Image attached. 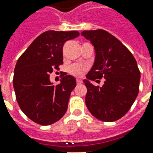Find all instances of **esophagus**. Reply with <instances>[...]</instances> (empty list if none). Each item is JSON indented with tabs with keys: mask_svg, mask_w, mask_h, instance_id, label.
Instances as JSON below:
<instances>
[{
	"mask_svg": "<svg viewBox=\"0 0 153 153\" xmlns=\"http://www.w3.org/2000/svg\"><path fill=\"white\" fill-rule=\"evenodd\" d=\"M76 83L77 84H80V83H82V80L78 79H76Z\"/></svg>",
	"mask_w": 153,
	"mask_h": 153,
	"instance_id": "34e87169",
	"label": "esophagus"
}]
</instances>
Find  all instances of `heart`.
<instances>
[{
	"label": "heart",
	"mask_w": 153,
	"mask_h": 153,
	"mask_svg": "<svg viewBox=\"0 0 153 153\" xmlns=\"http://www.w3.org/2000/svg\"><path fill=\"white\" fill-rule=\"evenodd\" d=\"M84 70H85V67L81 65H73L69 69L70 73L75 76H81L84 72Z\"/></svg>",
	"instance_id": "obj_1"
}]
</instances>
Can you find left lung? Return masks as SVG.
Listing matches in <instances>:
<instances>
[{
  "label": "left lung",
  "mask_w": 153,
  "mask_h": 153,
  "mask_svg": "<svg viewBox=\"0 0 153 153\" xmlns=\"http://www.w3.org/2000/svg\"><path fill=\"white\" fill-rule=\"evenodd\" d=\"M81 35L95 50L93 65L83 83L85 103L90 113L100 120L112 122L123 117L138 96L140 72L134 56L117 38L102 29L85 30ZM104 77L102 87L91 81Z\"/></svg>",
  "instance_id": "obj_1"
}]
</instances>
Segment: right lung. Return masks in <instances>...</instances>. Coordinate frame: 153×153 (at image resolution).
<instances>
[{"label":"right lung","mask_w":153,"mask_h":153,"mask_svg":"<svg viewBox=\"0 0 153 153\" xmlns=\"http://www.w3.org/2000/svg\"><path fill=\"white\" fill-rule=\"evenodd\" d=\"M79 35L78 31L44 32L19 58L13 79L16 100L22 111L37 124L50 125L66 112L75 78L65 74L54 86L50 74L63 64L64 43Z\"/></svg>","instance_id":"1"}]
</instances>
